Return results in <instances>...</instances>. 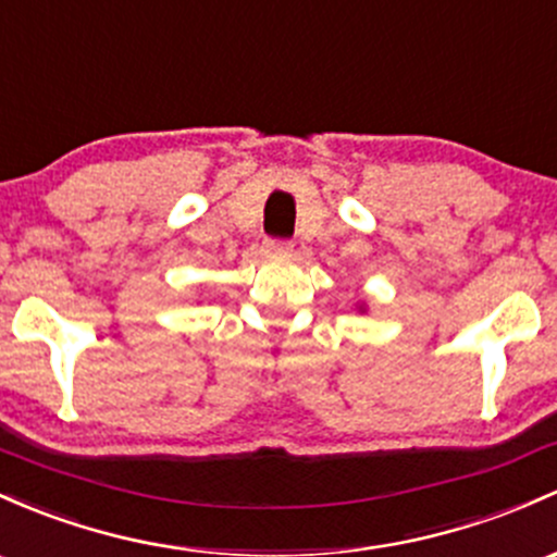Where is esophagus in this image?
Instances as JSON below:
<instances>
[{
  "label": "esophagus",
  "instance_id": "34e87169",
  "mask_svg": "<svg viewBox=\"0 0 557 557\" xmlns=\"http://www.w3.org/2000/svg\"><path fill=\"white\" fill-rule=\"evenodd\" d=\"M265 249L273 255H286V252H292V242L289 238H268Z\"/></svg>",
  "mask_w": 557,
  "mask_h": 557
}]
</instances>
